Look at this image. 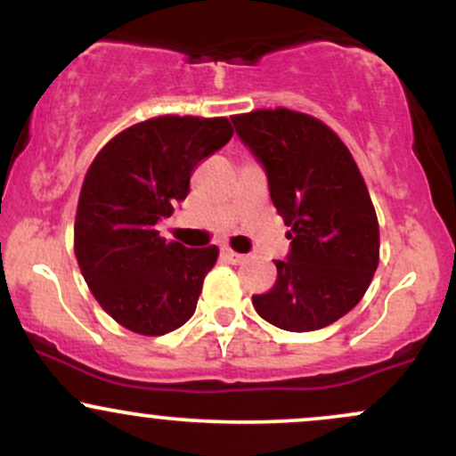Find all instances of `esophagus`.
Segmentation results:
<instances>
[{
    "mask_svg": "<svg viewBox=\"0 0 456 456\" xmlns=\"http://www.w3.org/2000/svg\"><path fill=\"white\" fill-rule=\"evenodd\" d=\"M223 257L227 259L229 264H235V265H238V264H244V261L248 259V257H246V255H242V253H235V250H232V248H224V250H223Z\"/></svg>",
    "mask_w": 456,
    "mask_h": 456,
    "instance_id": "esophagus-1",
    "label": "esophagus"
}]
</instances>
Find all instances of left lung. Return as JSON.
I'll return each mask as SVG.
<instances>
[{
  "label": "left lung",
  "instance_id": "8db88e82",
  "mask_svg": "<svg viewBox=\"0 0 456 456\" xmlns=\"http://www.w3.org/2000/svg\"><path fill=\"white\" fill-rule=\"evenodd\" d=\"M232 122L264 165L291 240L287 259L274 261V287L253 296L255 311L289 332L326 328L362 300L379 264L378 214L358 165L313 115L279 107Z\"/></svg>",
  "mask_w": 456,
  "mask_h": 456
}]
</instances>
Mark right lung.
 I'll return each instance as SVG.
<instances>
[{
  "label": "right lung",
  "mask_w": 456,
  "mask_h": 456,
  "mask_svg": "<svg viewBox=\"0 0 456 456\" xmlns=\"http://www.w3.org/2000/svg\"><path fill=\"white\" fill-rule=\"evenodd\" d=\"M232 137L227 118L162 115L115 134L94 159L78 195L75 255L119 326L160 337L195 313L218 248L167 242L156 223L184 201L199 162Z\"/></svg>",
  "instance_id": "right-lung-1"
}]
</instances>
